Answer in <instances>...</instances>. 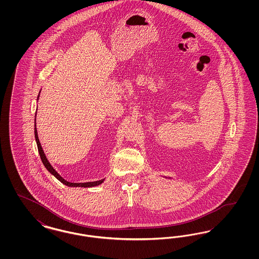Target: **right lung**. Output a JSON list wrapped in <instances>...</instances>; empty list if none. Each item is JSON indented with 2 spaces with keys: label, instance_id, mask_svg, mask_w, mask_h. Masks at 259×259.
I'll return each mask as SVG.
<instances>
[{
  "label": "right lung",
  "instance_id": "obj_1",
  "mask_svg": "<svg viewBox=\"0 0 259 259\" xmlns=\"http://www.w3.org/2000/svg\"><path fill=\"white\" fill-rule=\"evenodd\" d=\"M38 97H39V94H38V96H37V99H38ZM36 115H37V113H36ZM36 115H35V138H36L37 149H38V153H39L40 159H41V162L44 163L45 167L48 169V171H49L51 175H53V176H54L58 181H60L62 184L67 185V186H71V187H73V186H74V187H93V186L101 185V184L105 181V179L100 180V181H97V182L81 183V184H80V183H79V184H76V183H70V182H67L66 180H64V179L62 178L61 176H60L58 172H56V171L53 169V167L50 165V162L48 160V158H47V156H46V154H45V152H44V149L41 148V145H40L39 140H38V137H37V125H36Z\"/></svg>",
  "mask_w": 259,
  "mask_h": 259
}]
</instances>
